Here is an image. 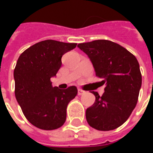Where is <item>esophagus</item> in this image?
Listing matches in <instances>:
<instances>
[{"label": "esophagus", "instance_id": "34e87169", "mask_svg": "<svg viewBox=\"0 0 153 153\" xmlns=\"http://www.w3.org/2000/svg\"><path fill=\"white\" fill-rule=\"evenodd\" d=\"M83 93H85V92H84L83 90L80 89V88L78 89V95H83Z\"/></svg>", "mask_w": 153, "mask_h": 153}]
</instances>
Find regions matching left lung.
Instances as JSON below:
<instances>
[{"mask_svg": "<svg viewBox=\"0 0 153 153\" xmlns=\"http://www.w3.org/2000/svg\"><path fill=\"white\" fill-rule=\"evenodd\" d=\"M78 47L88 56L97 77L106 84L100 97L86 110L88 125L108 131L125 123L136 106L142 85V75L136 57L125 47L108 40L79 43Z\"/></svg>", "mask_w": 153, "mask_h": 153, "instance_id": "1", "label": "left lung"}]
</instances>
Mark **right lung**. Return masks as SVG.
I'll return each mask as SVG.
<instances>
[{
	"label": "right lung",
	"mask_w": 153,
	"mask_h": 153,
	"mask_svg": "<svg viewBox=\"0 0 153 153\" xmlns=\"http://www.w3.org/2000/svg\"><path fill=\"white\" fill-rule=\"evenodd\" d=\"M76 43L45 40L19 56L14 70L15 97L32 125L45 130L60 128L66 120V108L78 93L75 86L53 87L51 79L61 67V57Z\"/></svg>",
	"instance_id": "right-lung-1"
}]
</instances>
